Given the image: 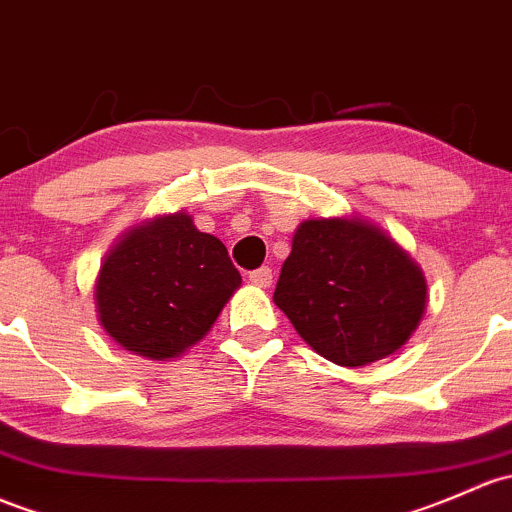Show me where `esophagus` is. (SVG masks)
<instances>
[{"label":"esophagus","mask_w":512,"mask_h":512,"mask_svg":"<svg viewBox=\"0 0 512 512\" xmlns=\"http://www.w3.org/2000/svg\"><path fill=\"white\" fill-rule=\"evenodd\" d=\"M250 282L255 284V287H270L272 284V270L270 267H260V270H252L250 272Z\"/></svg>","instance_id":"esophagus-1"}]
</instances>
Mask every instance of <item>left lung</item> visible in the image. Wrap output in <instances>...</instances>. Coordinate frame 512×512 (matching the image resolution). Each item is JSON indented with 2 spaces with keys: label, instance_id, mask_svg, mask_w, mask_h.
I'll use <instances>...</instances> for the list:
<instances>
[{
  "label": "left lung",
  "instance_id": "obj_1",
  "mask_svg": "<svg viewBox=\"0 0 512 512\" xmlns=\"http://www.w3.org/2000/svg\"><path fill=\"white\" fill-rule=\"evenodd\" d=\"M274 304L316 353L358 368L405 346L427 306V282L375 225L306 220L279 272Z\"/></svg>",
  "mask_w": 512,
  "mask_h": 512
}]
</instances>
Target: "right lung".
I'll use <instances>...</instances> for the list:
<instances>
[{
  "mask_svg": "<svg viewBox=\"0 0 512 512\" xmlns=\"http://www.w3.org/2000/svg\"><path fill=\"white\" fill-rule=\"evenodd\" d=\"M242 277L218 238L176 213L132 230L100 267V324L127 351L164 360L203 338Z\"/></svg>",
  "mask_w": 512,
  "mask_h": 512,
  "instance_id": "right-lung-1",
  "label": "right lung"
}]
</instances>
